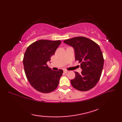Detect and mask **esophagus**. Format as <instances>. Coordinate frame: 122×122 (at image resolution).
<instances>
[{
  "label": "esophagus",
  "mask_w": 122,
  "mask_h": 122,
  "mask_svg": "<svg viewBox=\"0 0 122 122\" xmlns=\"http://www.w3.org/2000/svg\"><path fill=\"white\" fill-rule=\"evenodd\" d=\"M63 72H64V73H68V72H69V71H68V70H64L63 71Z\"/></svg>",
  "instance_id": "esophagus-1"
}]
</instances>
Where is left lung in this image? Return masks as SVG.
<instances>
[{"mask_svg":"<svg viewBox=\"0 0 122 122\" xmlns=\"http://www.w3.org/2000/svg\"><path fill=\"white\" fill-rule=\"evenodd\" d=\"M63 42L73 48L75 59L81 63L82 70L81 73L75 72L76 77L71 80L72 86L81 91L92 89L99 81L104 65L99 46L84 37L73 38L64 40Z\"/></svg>","mask_w":122,"mask_h":122,"instance_id":"8db88e82","label":"left lung"}]
</instances>
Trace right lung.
I'll return each instance as SVG.
<instances>
[{
  "instance_id": "1",
  "label": "right lung",
  "mask_w": 122,
  "mask_h": 122,
  "mask_svg": "<svg viewBox=\"0 0 122 122\" xmlns=\"http://www.w3.org/2000/svg\"><path fill=\"white\" fill-rule=\"evenodd\" d=\"M61 43L60 40H40L25 51L23 64L25 76L31 86L38 91L48 93L58 87L62 70L53 71L46 63Z\"/></svg>"
}]
</instances>
